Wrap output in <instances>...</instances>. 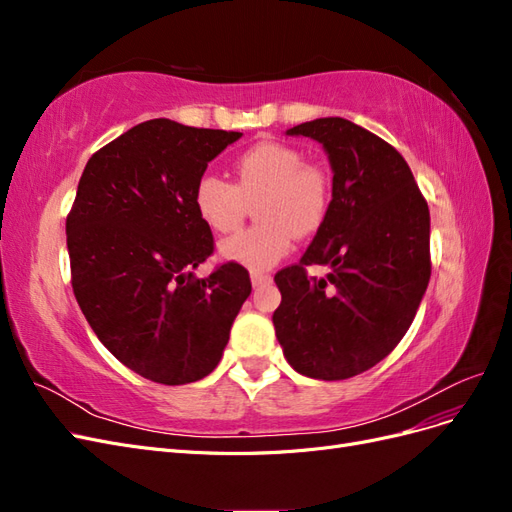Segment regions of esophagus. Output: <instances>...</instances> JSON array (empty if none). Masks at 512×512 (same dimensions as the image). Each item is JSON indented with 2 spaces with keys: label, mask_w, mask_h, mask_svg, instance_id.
<instances>
[{
  "label": "esophagus",
  "mask_w": 512,
  "mask_h": 512,
  "mask_svg": "<svg viewBox=\"0 0 512 512\" xmlns=\"http://www.w3.org/2000/svg\"><path fill=\"white\" fill-rule=\"evenodd\" d=\"M252 286L254 288H258V286H265V284H269L273 277L269 275V273H262V271H252Z\"/></svg>",
  "instance_id": "esophagus-1"
}]
</instances>
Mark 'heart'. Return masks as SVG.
<instances>
[{
	"label": "heart",
	"mask_w": 512,
	"mask_h": 512,
	"mask_svg": "<svg viewBox=\"0 0 512 512\" xmlns=\"http://www.w3.org/2000/svg\"><path fill=\"white\" fill-rule=\"evenodd\" d=\"M235 185L220 175H200L192 203L196 215L213 232L237 230L256 203L260 224L224 239L218 247L220 258L237 262L252 271L277 265L294 245V239L312 235L331 209V175L318 164H305L299 149L284 143L265 141L232 162Z\"/></svg>",
	"instance_id": "heart-1"
}]
</instances>
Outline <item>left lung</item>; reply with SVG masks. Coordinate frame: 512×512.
Listing matches in <instances>:
<instances>
[{
    "mask_svg": "<svg viewBox=\"0 0 512 512\" xmlns=\"http://www.w3.org/2000/svg\"><path fill=\"white\" fill-rule=\"evenodd\" d=\"M320 143L333 170V198L299 265L275 284L277 342L307 378L346 380L401 342L429 284V207L401 153L342 117L286 130ZM330 273L316 281L304 267Z\"/></svg>",
    "mask_w": 512,
    "mask_h": 512,
    "instance_id": "left-lung-1",
    "label": "left lung"
}]
</instances>
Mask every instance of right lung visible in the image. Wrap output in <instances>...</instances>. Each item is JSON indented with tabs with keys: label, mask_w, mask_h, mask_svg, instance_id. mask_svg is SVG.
<instances>
[{
	"label": "right lung",
	"mask_w": 512,
	"mask_h": 512,
	"mask_svg": "<svg viewBox=\"0 0 512 512\" xmlns=\"http://www.w3.org/2000/svg\"><path fill=\"white\" fill-rule=\"evenodd\" d=\"M241 136L138 123L89 158L76 188L66 222L74 297L108 352L151 382L211 374L252 292L237 262L194 275L213 254L194 185Z\"/></svg>",
	"instance_id": "right-lung-1"
}]
</instances>
